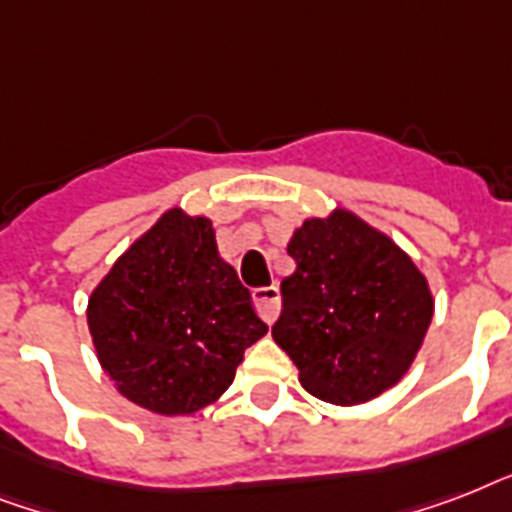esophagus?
Wrapping results in <instances>:
<instances>
[{
	"instance_id": "esophagus-1",
	"label": "esophagus",
	"mask_w": 512,
	"mask_h": 512,
	"mask_svg": "<svg viewBox=\"0 0 512 512\" xmlns=\"http://www.w3.org/2000/svg\"><path fill=\"white\" fill-rule=\"evenodd\" d=\"M252 300H255L257 313H260V316H263L268 324H273V321H276V316H279V308H281L279 287L252 289Z\"/></svg>"
}]
</instances>
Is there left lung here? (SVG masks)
Returning <instances> with one entry per match:
<instances>
[{
    "label": "left lung",
    "mask_w": 512,
    "mask_h": 512,
    "mask_svg": "<svg viewBox=\"0 0 512 512\" xmlns=\"http://www.w3.org/2000/svg\"><path fill=\"white\" fill-rule=\"evenodd\" d=\"M287 252L295 273L281 281L271 335L300 369L303 388L353 406L396 385L433 319L417 265L345 209L305 220Z\"/></svg>",
    "instance_id": "left-lung-1"
}]
</instances>
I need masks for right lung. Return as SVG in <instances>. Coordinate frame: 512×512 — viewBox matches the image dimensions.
I'll return each instance as SVG.
<instances>
[{
	"label": "right lung",
	"instance_id": "1",
	"mask_svg": "<svg viewBox=\"0 0 512 512\" xmlns=\"http://www.w3.org/2000/svg\"><path fill=\"white\" fill-rule=\"evenodd\" d=\"M90 335L132 404L191 414L228 390L244 350L268 332L217 255L207 217L170 209L92 292Z\"/></svg>",
	"mask_w": 512,
	"mask_h": 512
}]
</instances>
